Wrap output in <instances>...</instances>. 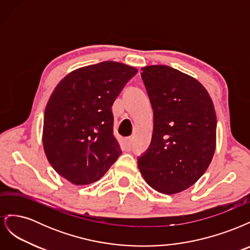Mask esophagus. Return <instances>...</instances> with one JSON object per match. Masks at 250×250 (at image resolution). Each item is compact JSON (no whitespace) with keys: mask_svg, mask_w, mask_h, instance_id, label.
Listing matches in <instances>:
<instances>
[{"mask_svg":"<svg viewBox=\"0 0 250 250\" xmlns=\"http://www.w3.org/2000/svg\"><path fill=\"white\" fill-rule=\"evenodd\" d=\"M131 143H132V139L131 138H128V139H125L124 141V145H125V148L127 150H129L130 147H131Z\"/></svg>","mask_w":250,"mask_h":250,"instance_id":"1","label":"esophagus"}]
</instances>
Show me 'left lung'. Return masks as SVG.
Returning a JSON list of instances; mask_svg holds the SVG:
<instances>
[{"instance_id":"obj_1","label":"left lung","mask_w":250,"mask_h":250,"mask_svg":"<svg viewBox=\"0 0 250 250\" xmlns=\"http://www.w3.org/2000/svg\"><path fill=\"white\" fill-rule=\"evenodd\" d=\"M152 105L151 144L138 166L155 191L172 195L192 187L208 168L216 149L217 119L208 90L168 65L142 67Z\"/></svg>"}]
</instances>
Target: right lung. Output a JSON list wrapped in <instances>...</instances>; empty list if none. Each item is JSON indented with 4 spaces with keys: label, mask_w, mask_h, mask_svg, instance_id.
Instances as JSON below:
<instances>
[{
    "label": "right lung",
    "mask_w": 250,
    "mask_h": 250,
    "mask_svg": "<svg viewBox=\"0 0 250 250\" xmlns=\"http://www.w3.org/2000/svg\"><path fill=\"white\" fill-rule=\"evenodd\" d=\"M137 73L103 62L69 73L53 90L44 110L43 150L53 169L73 185L99 180L122 153L111 106Z\"/></svg>",
    "instance_id": "right-lung-1"
}]
</instances>
